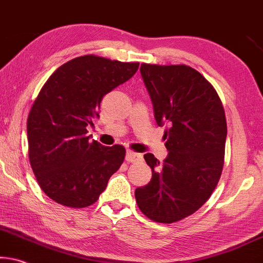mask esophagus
<instances>
[{
    "mask_svg": "<svg viewBox=\"0 0 263 263\" xmlns=\"http://www.w3.org/2000/svg\"><path fill=\"white\" fill-rule=\"evenodd\" d=\"M126 160L128 162H137L142 160V155L138 154V153H135L132 151H128L126 153Z\"/></svg>",
    "mask_w": 263,
    "mask_h": 263,
    "instance_id": "34e87169",
    "label": "esophagus"
}]
</instances>
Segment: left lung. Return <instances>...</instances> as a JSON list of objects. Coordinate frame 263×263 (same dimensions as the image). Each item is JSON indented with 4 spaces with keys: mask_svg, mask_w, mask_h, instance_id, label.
Returning a JSON list of instances; mask_svg holds the SVG:
<instances>
[{
    "mask_svg": "<svg viewBox=\"0 0 263 263\" xmlns=\"http://www.w3.org/2000/svg\"><path fill=\"white\" fill-rule=\"evenodd\" d=\"M141 75L154 107L156 124H167V158L160 164L144 154L152 179L136 189L143 214L159 223H174L199 210L220 181L227 122L217 92L191 66L143 63Z\"/></svg>",
    "mask_w": 263,
    "mask_h": 263,
    "instance_id": "8db88e82",
    "label": "left lung"
}]
</instances>
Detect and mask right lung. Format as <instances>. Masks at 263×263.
<instances>
[{
	"mask_svg": "<svg viewBox=\"0 0 263 263\" xmlns=\"http://www.w3.org/2000/svg\"><path fill=\"white\" fill-rule=\"evenodd\" d=\"M139 63L81 55L59 66L28 116L29 160L45 194L58 204L87 208L98 200L124 162L120 144L89 141L103 97L136 74Z\"/></svg>",
	"mask_w": 263,
	"mask_h": 263,
	"instance_id": "right-lung-1",
	"label": "right lung"
}]
</instances>
